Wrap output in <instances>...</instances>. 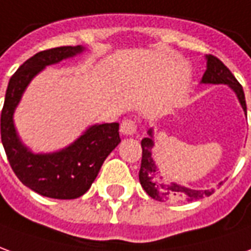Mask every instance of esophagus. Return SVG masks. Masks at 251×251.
Instances as JSON below:
<instances>
[{
	"instance_id": "34e87169",
	"label": "esophagus",
	"mask_w": 251,
	"mask_h": 251,
	"mask_svg": "<svg viewBox=\"0 0 251 251\" xmlns=\"http://www.w3.org/2000/svg\"><path fill=\"white\" fill-rule=\"evenodd\" d=\"M120 132L126 136H132V135L136 134V123L131 119H127L122 123L120 126Z\"/></svg>"
}]
</instances>
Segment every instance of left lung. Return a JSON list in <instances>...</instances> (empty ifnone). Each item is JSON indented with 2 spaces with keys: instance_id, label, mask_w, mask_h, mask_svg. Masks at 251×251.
<instances>
[{
  "instance_id": "8db88e82",
  "label": "left lung",
  "mask_w": 251,
  "mask_h": 251,
  "mask_svg": "<svg viewBox=\"0 0 251 251\" xmlns=\"http://www.w3.org/2000/svg\"><path fill=\"white\" fill-rule=\"evenodd\" d=\"M205 59H207V70L202 75L201 83L228 85L235 92L236 97L246 113V100H245L242 85L236 81V78L227 69V66H225V63L216 56L207 55ZM152 147H154L152 129H149V138L142 139V163L139 170L140 185L149 196L155 199L157 201H196L214 193V189H207V191L191 189L176 182H170L169 179H163V176L161 172H158L155 161L152 158Z\"/></svg>"
}]
</instances>
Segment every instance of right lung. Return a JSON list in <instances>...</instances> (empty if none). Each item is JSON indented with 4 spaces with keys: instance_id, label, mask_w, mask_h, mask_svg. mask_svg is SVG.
Listing matches in <instances>:
<instances>
[{
    "instance_id": "1",
    "label": "right lung",
    "mask_w": 251,
    "mask_h": 251,
    "mask_svg": "<svg viewBox=\"0 0 251 251\" xmlns=\"http://www.w3.org/2000/svg\"><path fill=\"white\" fill-rule=\"evenodd\" d=\"M81 46L46 50L25 60L8 83L1 112V140L17 178L39 195L59 200L77 199L86 193L105 158L120 143L119 123L94 124L63 150L35 154L21 143L13 113L32 78L46 66L59 63L83 51Z\"/></svg>"
}]
</instances>
